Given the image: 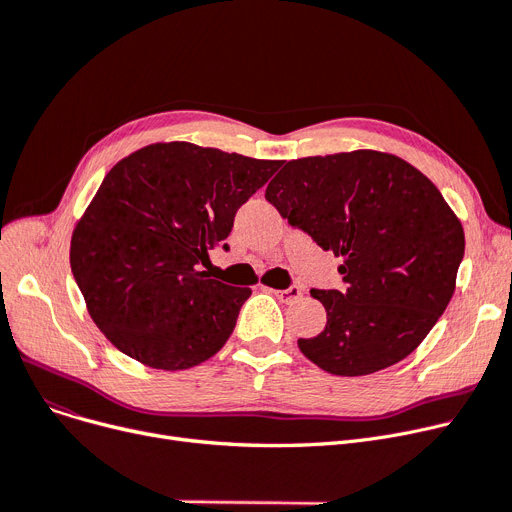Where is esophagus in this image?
<instances>
[{"instance_id":"34e87169","label":"esophagus","mask_w":512,"mask_h":512,"mask_svg":"<svg viewBox=\"0 0 512 512\" xmlns=\"http://www.w3.org/2000/svg\"><path fill=\"white\" fill-rule=\"evenodd\" d=\"M283 304H293V302H297L299 297H302V289L299 287H289V289H277V291H273Z\"/></svg>"}]
</instances>
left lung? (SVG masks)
<instances>
[{
    "mask_svg": "<svg viewBox=\"0 0 512 512\" xmlns=\"http://www.w3.org/2000/svg\"><path fill=\"white\" fill-rule=\"evenodd\" d=\"M266 200L343 258L347 289L310 291L326 326L299 351L335 376L374 374L415 351L453 297L465 254L463 225L430 179L364 148L285 163Z\"/></svg>",
    "mask_w": 512,
    "mask_h": 512,
    "instance_id": "left-lung-1",
    "label": "left lung"
}]
</instances>
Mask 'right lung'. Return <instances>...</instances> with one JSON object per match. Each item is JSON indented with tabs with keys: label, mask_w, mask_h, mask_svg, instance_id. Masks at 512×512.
<instances>
[{
	"label": "right lung",
	"mask_w": 512,
	"mask_h": 512,
	"mask_svg": "<svg viewBox=\"0 0 512 512\" xmlns=\"http://www.w3.org/2000/svg\"><path fill=\"white\" fill-rule=\"evenodd\" d=\"M281 163L175 140L111 167L72 231L70 266L119 351L167 372L221 351L252 289L210 279L200 262Z\"/></svg>",
	"instance_id": "right-lung-1"
}]
</instances>
